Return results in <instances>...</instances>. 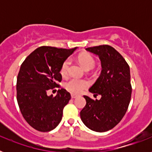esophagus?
<instances>
[{
  "instance_id": "obj_1",
  "label": "esophagus",
  "mask_w": 152,
  "mask_h": 152,
  "mask_svg": "<svg viewBox=\"0 0 152 152\" xmlns=\"http://www.w3.org/2000/svg\"><path fill=\"white\" fill-rule=\"evenodd\" d=\"M71 96H72V99H74V98H76V97H77V95L74 94H72V95H71Z\"/></svg>"
}]
</instances>
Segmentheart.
Returning <instances> with one entry per match:
<instances>
[{
    "label": "heart",
    "mask_w": 152,
    "mask_h": 152,
    "mask_svg": "<svg viewBox=\"0 0 152 152\" xmlns=\"http://www.w3.org/2000/svg\"><path fill=\"white\" fill-rule=\"evenodd\" d=\"M79 62L81 64L83 67L86 70H90L93 68L95 65L94 58L88 53L79 55L77 57ZM69 60L67 59L62 63L60 69V73L63 77L66 76L68 73V68H69ZM89 85V82L84 79H79L76 77H72L64 83V88H66L68 91L72 94H80L81 91L86 88H88Z\"/></svg>",
    "instance_id": "heart-1"
}]
</instances>
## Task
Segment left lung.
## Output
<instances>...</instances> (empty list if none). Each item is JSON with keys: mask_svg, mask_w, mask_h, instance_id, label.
<instances>
[{"mask_svg": "<svg viewBox=\"0 0 152 152\" xmlns=\"http://www.w3.org/2000/svg\"><path fill=\"white\" fill-rule=\"evenodd\" d=\"M99 56L102 71L100 77L89 89L100 100L84 96L86 105L80 111V119L88 128L99 132L114 128L126 114L131 100L130 69L124 58L108 45L87 48Z\"/></svg>", "mask_w": 152, "mask_h": 152, "instance_id": "1", "label": "left lung"}]
</instances>
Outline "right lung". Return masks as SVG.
I'll return each mask as SVG.
<instances>
[{"mask_svg": "<svg viewBox=\"0 0 152 152\" xmlns=\"http://www.w3.org/2000/svg\"><path fill=\"white\" fill-rule=\"evenodd\" d=\"M76 49L39 47L21 64L17 80V103L25 120L35 129L49 132L61 122L71 94L63 88L56 96H48L47 92L60 88L61 64Z\"/></svg>", "mask_w": 152, "mask_h": 152, "instance_id": "obj_1", "label": "right lung"}]
</instances>
